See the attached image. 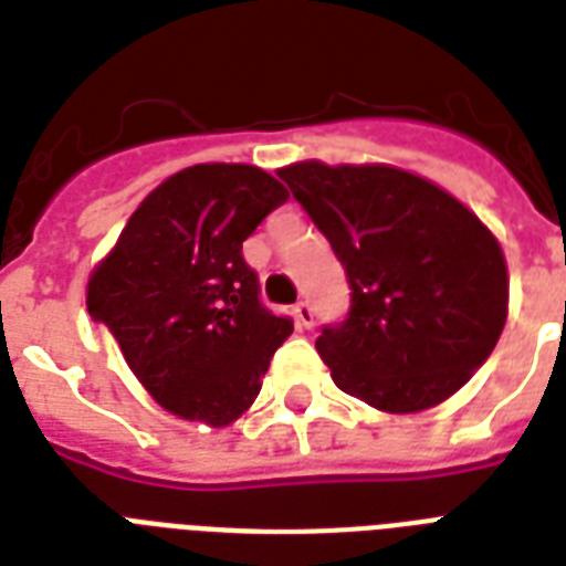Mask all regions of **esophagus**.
Wrapping results in <instances>:
<instances>
[{
  "label": "esophagus",
  "instance_id": "34e87169",
  "mask_svg": "<svg viewBox=\"0 0 566 566\" xmlns=\"http://www.w3.org/2000/svg\"><path fill=\"white\" fill-rule=\"evenodd\" d=\"M293 317H296V326L300 328L314 326V311H311L308 302H296V305H293Z\"/></svg>",
  "mask_w": 566,
  "mask_h": 566
}]
</instances>
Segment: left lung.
I'll return each instance as SVG.
<instances>
[{"label": "left lung", "instance_id": "left-lung-1", "mask_svg": "<svg viewBox=\"0 0 566 566\" xmlns=\"http://www.w3.org/2000/svg\"><path fill=\"white\" fill-rule=\"evenodd\" d=\"M349 279L353 308L317 353L344 394L417 413L461 390L509 317L500 240L464 202L390 164L279 170Z\"/></svg>", "mask_w": 566, "mask_h": 566}]
</instances>
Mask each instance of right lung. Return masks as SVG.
Returning <instances> with one entry per match:
<instances>
[{
    "label": "right lung",
    "instance_id": "right-lung-1",
    "mask_svg": "<svg viewBox=\"0 0 566 566\" xmlns=\"http://www.w3.org/2000/svg\"><path fill=\"white\" fill-rule=\"evenodd\" d=\"M252 164H196L161 181L87 279V311L117 337L146 394L222 429L261 390L293 323L258 300L243 240L287 202Z\"/></svg>",
    "mask_w": 566,
    "mask_h": 566
}]
</instances>
